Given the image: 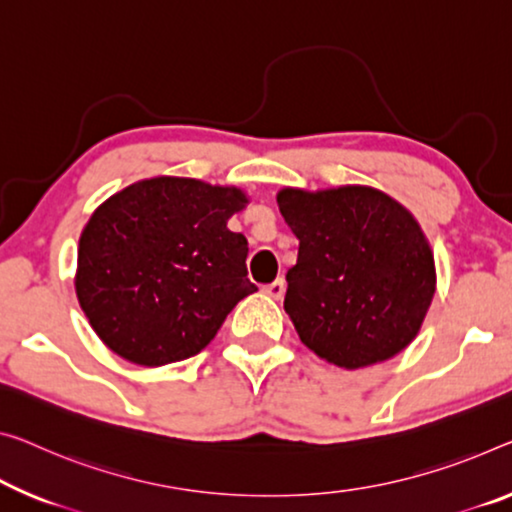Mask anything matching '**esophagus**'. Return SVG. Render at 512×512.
Returning a JSON list of instances; mask_svg holds the SVG:
<instances>
[{
  "mask_svg": "<svg viewBox=\"0 0 512 512\" xmlns=\"http://www.w3.org/2000/svg\"><path fill=\"white\" fill-rule=\"evenodd\" d=\"M263 293H265V295H270L272 300H281L283 293H286V281H283V279H277V281L267 283V286H263Z\"/></svg>",
  "mask_w": 512,
  "mask_h": 512,
  "instance_id": "34e87169",
  "label": "esophagus"
}]
</instances>
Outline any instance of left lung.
Instances as JSON below:
<instances>
[{
	"instance_id": "left-lung-1",
	"label": "left lung",
	"mask_w": 512,
	"mask_h": 512,
	"mask_svg": "<svg viewBox=\"0 0 512 512\" xmlns=\"http://www.w3.org/2000/svg\"><path fill=\"white\" fill-rule=\"evenodd\" d=\"M277 203L300 240L283 300L300 341L348 371L403 352L437 288L435 256L412 212L368 185L283 187Z\"/></svg>"
}]
</instances>
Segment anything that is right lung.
<instances>
[{"instance_id":"right-lung-1","label":"right lung","mask_w":512,"mask_h":512,"mask_svg":"<svg viewBox=\"0 0 512 512\" xmlns=\"http://www.w3.org/2000/svg\"><path fill=\"white\" fill-rule=\"evenodd\" d=\"M247 203L240 187L178 176L139 180L100 203L75 272L100 341L148 368L199 355L258 290L247 279V238L226 226Z\"/></svg>"}]
</instances>
